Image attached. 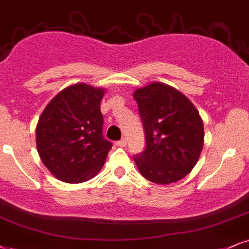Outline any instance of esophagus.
Returning a JSON list of instances; mask_svg holds the SVG:
<instances>
[{"label": "esophagus", "mask_w": 249, "mask_h": 249, "mask_svg": "<svg viewBox=\"0 0 249 249\" xmlns=\"http://www.w3.org/2000/svg\"><path fill=\"white\" fill-rule=\"evenodd\" d=\"M116 145L120 146V148H125V146H127V140L122 139L118 141V142H116Z\"/></svg>", "instance_id": "34e87169"}]
</instances>
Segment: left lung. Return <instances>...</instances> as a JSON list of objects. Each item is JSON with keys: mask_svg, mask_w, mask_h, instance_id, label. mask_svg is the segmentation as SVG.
I'll list each match as a JSON object with an SVG mask.
<instances>
[{"mask_svg": "<svg viewBox=\"0 0 249 249\" xmlns=\"http://www.w3.org/2000/svg\"><path fill=\"white\" fill-rule=\"evenodd\" d=\"M145 134V150L135 156L140 173L158 185L183 179L198 161L204 127L194 104L182 92L161 82L134 91Z\"/></svg>", "mask_w": 249, "mask_h": 249, "instance_id": "obj_1", "label": "left lung"}]
</instances>
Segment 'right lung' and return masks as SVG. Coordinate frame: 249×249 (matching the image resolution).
I'll use <instances>...</instances> for the list:
<instances>
[{
	"instance_id": "1",
	"label": "right lung",
	"mask_w": 249,
	"mask_h": 249,
	"mask_svg": "<svg viewBox=\"0 0 249 249\" xmlns=\"http://www.w3.org/2000/svg\"><path fill=\"white\" fill-rule=\"evenodd\" d=\"M105 88L76 83L64 88L40 115L36 128L39 157L67 183L89 181L104 166L112 143L103 137L100 103Z\"/></svg>"
}]
</instances>
